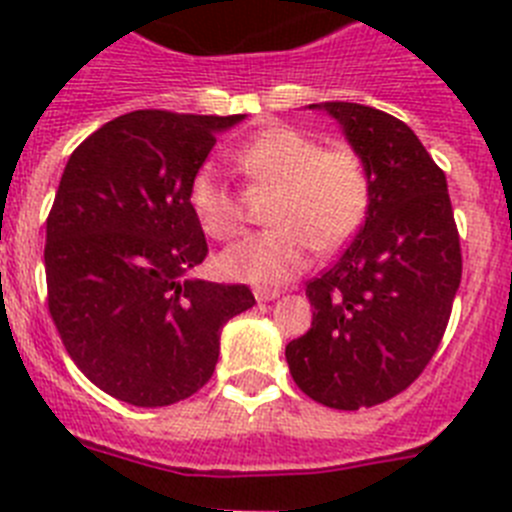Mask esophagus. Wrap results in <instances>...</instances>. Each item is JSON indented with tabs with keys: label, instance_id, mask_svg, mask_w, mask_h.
Returning <instances> with one entry per match:
<instances>
[{
	"label": "esophagus",
	"instance_id": "obj_1",
	"mask_svg": "<svg viewBox=\"0 0 512 512\" xmlns=\"http://www.w3.org/2000/svg\"><path fill=\"white\" fill-rule=\"evenodd\" d=\"M253 295L259 302H269V300H277L279 297V289H271V287H256L253 289Z\"/></svg>",
	"mask_w": 512,
	"mask_h": 512
}]
</instances>
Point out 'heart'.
<instances>
[{
  "instance_id": "obj_1",
  "label": "heart",
  "mask_w": 512,
  "mask_h": 512,
  "mask_svg": "<svg viewBox=\"0 0 512 512\" xmlns=\"http://www.w3.org/2000/svg\"><path fill=\"white\" fill-rule=\"evenodd\" d=\"M248 192L274 189L266 220L274 228L248 235L217 259L225 277L279 284L310 264L312 251L348 243L372 205V176L351 146H325L295 125H271L230 151ZM189 210L210 238L235 241L246 228L248 194L202 164L189 179Z\"/></svg>"
}]
</instances>
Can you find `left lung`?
I'll return each instance as SVG.
<instances>
[{"mask_svg":"<svg viewBox=\"0 0 512 512\" xmlns=\"http://www.w3.org/2000/svg\"><path fill=\"white\" fill-rule=\"evenodd\" d=\"M346 130L372 176V205L338 261L307 282L312 325L287 343L292 379L336 410L405 392L438 351L461 282V246L441 166L397 117L312 104Z\"/></svg>","mask_w":512,"mask_h":512,"instance_id":"1","label":"left lung"}]
</instances>
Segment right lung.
Returning a JSON list of instances; mask_svg holds the SVG:
<instances>
[{
  "label": "right lung",
  "mask_w": 512,
  "mask_h": 512,
  "mask_svg": "<svg viewBox=\"0 0 512 512\" xmlns=\"http://www.w3.org/2000/svg\"><path fill=\"white\" fill-rule=\"evenodd\" d=\"M241 117L128 112L63 169L45 228L48 312L81 374L117 400L194 395L215 372L220 328L256 305L246 284L184 279L207 256L189 179Z\"/></svg>",
  "instance_id": "obj_1"
}]
</instances>
